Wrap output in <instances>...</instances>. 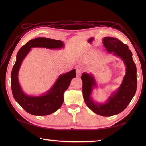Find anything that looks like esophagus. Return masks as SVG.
Segmentation results:
<instances>
[{"instance_id": "1", "label": "esophagus", "mask_w": 146, "mask_h": 146, "mask_svg": "<svg viewBox=\"0 0 146 146\" xmlns=\"http://www.w3.org/2000/svg\"><path fill=\"white\" fill-rule=\"evenodd\" d=\"M82 72V71L81 69H80V68H76V73L77 76H80V75H81Z\"/></svg>"}]
</instances>
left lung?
I'll use <instances>...</instances> for the list:
<instances>
[{
    "mask_svg": "<svg viewBox=\"0 0 146 146\" xmlns=\"http://www.w3.org/2000/svg\"><path fill=\"white\" fill-rule=\"evenodd\" d=\"M103 44L109 53L120 58L124 62L126 73L120 87L111 94L105 103H95L91 97L93 88L97 85L94 77L91 74L83 73L81 79L83 82V98L88 107L99 115L109 117L124 110L134 97L137 85V70L133 61L132 52L127 45L111 37L104 38Z\"/></svg>",
    "mask_w": 146,
    "mask_h": 146,
    "instance_id": "left-lung-1",
    "label": "left lung"
}]
</instances>
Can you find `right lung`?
Instances as JSON below:
<instances>
[{"mask_svg":"<svg viewBox=\"0 0 146 146\" xmlns=\"http://www.w3.org/2000/svg\"><path fill=\"white\" fill-rule=\"evenodd\" d=\"M63 41L46 38L30 40L19 50L16 61L11 73V88L13 97L23 109L33 115L44 116L54 113L60 108L64 101V92L68 89L71 80L76 77L73 69L58 77L54 84L44 95L38 97L29 96L22 90L18 80V73L24 58L32 48L60 49L64 47Z\"/></svg>","mask_w":146,"mask_h":146,"instance_id":"right-lung-1","label":"right lung"}]
</instances>
